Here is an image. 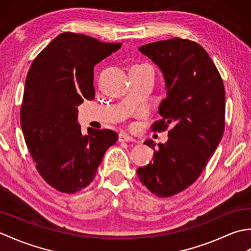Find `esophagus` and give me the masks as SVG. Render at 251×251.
Wrapping results in <instances>:
<instances>
[{
	"mask_svg": "<svg viewBox=\"0 0 251 251\" xmlns=\"http://www.w3.org/2000/svg\"><path fill=\"white\" fill-rule=\"evenodd\" d=\"M119 141H121V142H123V141H126V142H135L136 141V139L135 138H132V137H130L129 135H127V134H125V132H121V134L119 135Z\"/></svg>",
	"mask_w": 251,
	"mask_h": 251,
	"instance_id": "34e87169",
	"label": "esophagus"
}]
</instances>
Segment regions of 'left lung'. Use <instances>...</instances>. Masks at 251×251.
Wrapping results in <instances>:
<instances>
[{
    "label": "left lung",
    "mask_w": 251,
    "mask_h": 251,
    "mask_svg": "<svg viewBox=\"0 0 251 251\" xmlns=\"http://www.w3.org/2000/svg\"><path fill=\"white\" fill-rule=\"evenodd\" d=\"M161 70L166 98L158 106L162 120L153 129L172 124L168 140L159 143L154 161L137 169L138 178L153 194L168 197L200 177L225 130L226 92L209 55L190 40L175 37L139 47ZM147 146L155 145L152 140Z\"/></svg>",
    "instance_id": "1"
}]
</instances>
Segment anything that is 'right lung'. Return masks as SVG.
Wrapping results in <instances>:
<instances>
[{
    "label": "right lung",
    "mask_w": 251,
    "mask_h": 251,
    "mask_svg": "<svg viewBox=\"0 0 251 251\" xmlns=\"http://www.w3.org/2000/svg\"><path fill=\"white\" fill-rule=\"evenodd\" d=\"M121 43H102L84 34L56 36L32 62L25 78L20 124L25 145L47 183L75 193L94 180L105 151L116 142L111 129L77 124V106L95 98L94 67Z\"/></svg>",
    "instance_id": "1"
}]
</instances>
